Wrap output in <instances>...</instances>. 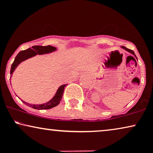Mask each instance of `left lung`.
Instances as JSON below:
<instances>
[{
    "label": "left lung",
    "instance_id": "1",
    "mask_svg": "<svg viewBox=\"0 0 153 153\" xmlns=\"http://www.w3.org/2000/svg\"><path fill=\"white\" fill-rule=\"evenodd\" d=\"M122 47V48H123V49H125V50H126V51H129V52H130V53H132V54H133V55H134V56H136V55H135V54H134V51H132V50H131V49H127V48H126V47H124V46H122V47ZM136 57H137V56H136Z\"/></svg>",
    "mask_w": 153,
    "mask_h": 153
}]
</instances>
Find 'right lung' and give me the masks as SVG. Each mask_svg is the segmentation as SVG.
Returning a JSON list of instances; mask_svg holds the SVG:
<instances>
[{
	"instance_id": "right-lung-1",
	"label": "right lung",
	"mask_w": 153,
	"mask_h": 153,
	"mask_svg": "<svg viewBox=\"0 0 153 153\" xmlns=\"http://www.w3.org/2000/svg\"><path fill=\"white\" fill-rule=\"evenodd\" d=\"M54 50H56V48L52 46H33L32 48H29V49L24 50V51H22L19 53L14 58V60L13 63L12 64L11 66V70H10V74H12L13 72L15 70L16 67L19 65L21 62L24 60L28 59V58L33 57L37 54H44V53H50V52L53 51ZM68 84L62 85L58 88L57 93L54 96L52 100H50L49 102H47V103L42 104H28L26 102L22 101L24 103L26 104L28 106H30L35 109H49L54 107V106H57L58 104L60 103V100L62 99V94L64 92L65 87Z\"/></svg>"
}]
</instances>
